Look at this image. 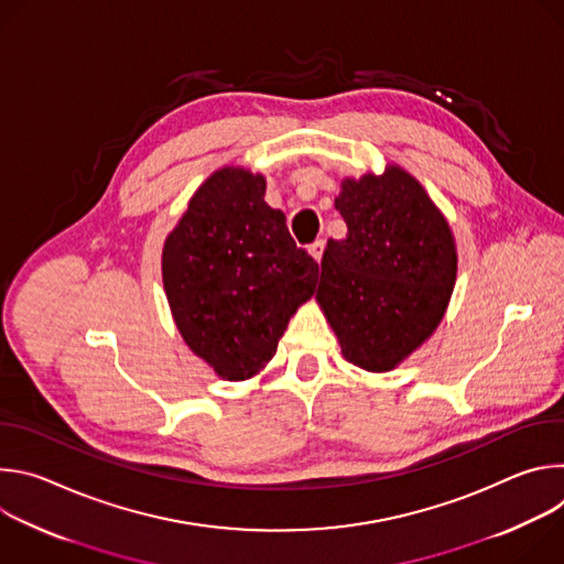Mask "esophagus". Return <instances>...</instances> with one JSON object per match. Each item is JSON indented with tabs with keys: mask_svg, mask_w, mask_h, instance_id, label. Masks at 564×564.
Wrapping results in <instances>:
<instances>
[{
	"mask_svg": "<svg viewBox=\"0 0 564 564\" xmlns=\"http://www.w3.org/2000/svg\"><path fill=\"white\" fill-rule=\"evenodd\" d=\"M307 252L312 254L314 261H321V257H324V252H326V240H314Z\"/></svg>",
	"mask_w": 564,
	"mask_h": 564,
	"instance_id": "1",
	"label": "esophagus"
}]
</instances>
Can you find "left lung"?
Returning a JSON list of instances; mask_svg holds the SVG:
<instances>
[{"label": "left lung", "mask_w": 564, "mask_h": 564, "mask_svg": "<svg viewBox=\"0 0 564 564\" xmlns=\"http://www.w3.org/2000/svg\"><path fill=\"white\" fill-rule=\"evenodd\" d=\"M335 207L348 234L328 240L316 299L348 361L390 370L446 312L457 272L453 234L422 185L399 167L346 178Z\"/></svg>", "instance_id": "8db88e82"}]
</instances>
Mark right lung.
Segmentation results:
<instances>
[{
    "instance_id": "1",
    "label": "right lung",
    "mask_w": 564,
    "mask_h": 564,
    "mask_svg": "<svg viewBox=\"0 0 564 564\" xmlns=\"http://www.w3.org/2000/svg\"><path fill=\"white\" fill-rule=\"evenodd\" d=\"M265 178L225 167L189 200L163 250V281L187 346L223 379L257 375L290 316L314 294L318 263L296 248Z\"/></svg>"
}]
</instances>
